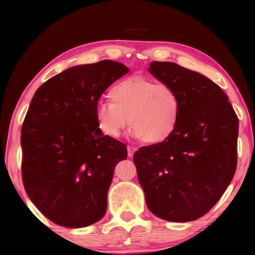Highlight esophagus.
<instances>
[{
  "mask_svg": "<svg viewBox=\"0 0 255 255\" xmlns=\"http://www.w3.org/2000/svg\"><path fill=\"white\" fill-rule=\"evenodd\" d=\"M127 151H128V156H129V158H132L133 153L137 151V148L131 147V145H128V147H127Z\"/></svg>",
  "mask_w": 255,
  "mask_h": 255,
  "instance_id": "esophagus-1",
  "label": "esophagus"
}]
</instances>
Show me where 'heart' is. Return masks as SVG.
<instances>
[{
	"label": "heart",
	"mask_w": 255,
	"mask_h": 255,
	"mask_svg": "<svg viewBox=\"0 0 255 255\" xmlns=\"http://www.w3.org/2000/svg\"><path fill=\"white\" fill-rule=\"evenodd\" d=\"M110 99L95 107L97 127L105 136L118 138L128 123L131 136L147 143L163 142L174 132L181 105L169 85L140 77L126 78L111 89Z\"/></svg>",
	"instance_id": "obj_1"
}]
</instances>
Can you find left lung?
<instances>
[{"label":"left lung","instance_id":"left-lung-1","mask_svg":"<svg viewBox=\"0 0 255 255\" xmlns=\"http://www.w3.org/2000/svg\"><path fill=\"white\" fill-rule=\"evenodd\" d=\"M149 72L175 91L180 118L163 142L133 154L149 210L186 223L214 207L237 169L239 121L224 91L205 75L174 62L152 61Z\"/></svg>","mask_w":255,"mask_h":255}]
</instances>
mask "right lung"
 <instances>
[{
  "mask_svg": "<svg viewBox=\"0 0 255 255\" xmlns=\"http://www.w3.org/2000/svg\"><path fill=\"white\" fill-rule=\"evenodd\" d=\"M128 72L113 60L81 64L32 96L21 127V174L28 197L52 223L83 228L104 217L114 169L127 148L100 130L95 107Z\"/></svg>",
  "mask_w": 255,
  "mask_h": 255,
  "instance_id": "add662e5",
  "label": "right lung"
}]
</instances>
